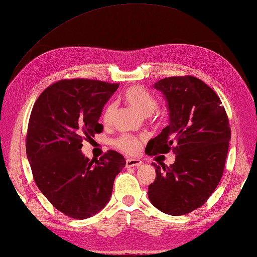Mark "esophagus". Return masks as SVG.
Masks as SVG:
<instances>
[{
    "mask_svg": "<svg viewBox=\"0 0 257 257\" xmlns=\"http://www.w3.org/2000/svg\"><path fill=\"white\" fill-rule=\"evenodd\" d=\"M141 164H142L141 159H135V158H127V159H126V167L140 166Z\"/></svg>",
    "mask_w": 257,
    "mask_h": 257,
    "instance_id": "obj_1",
    "label": "esophagus"
}]
</instances>
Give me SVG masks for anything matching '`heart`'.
<instances>
[{"label": "heart", "mask_w": 257, "mask_h": 257, "mask_svg": "<svg viewBox=\"0 0 257 257\" xmlns=\"http://www.w3.org/2000/svg\"><path fill=\"white\" fill-rule=\"evenodd\" d=\"M122 99L125 101V103L132 106L142 115H150L152 117L157 116V113L155 111L158 106L157 99L155 98V95L150 92L146 88L142 87V85H131L123 92ZM114 111H115V106L113 103H109L104 107L102 119L105 124L111 122ZM114 145L122 152L133 155V154H136L140 151L141 141L136 136L122 135L114 142Z\"/></svg>", "instance_id": "heart-1"}]
</instances>
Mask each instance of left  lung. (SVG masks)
I'll return each instance as SVG.
<instances>
[{"label": "left lung", "mask_w": 257, "mask_h": 257, "mask_svg": "<svg viewBox=\"0 0 257 257\" xmlns=\"http://www.w3.org/2000/svg\"><path fill=\"white\" fill-rule=\"evenodd\" d=\"M168 102L169 125L145 148L150 156L173 151L169 167L157 166L148 199L162 212L182 215L203 206L223 175L231 140L224 106L214 91L193 76L155 83Z\"/></svg>", "instance_id": "left-lung-1"}]
</instances>
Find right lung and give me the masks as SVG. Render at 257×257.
Listing matches in <instances>:
<instances>
[{"instance_id": "add662e5", "label": "right lung", "mask_w": 257, "mask_h": 257, "mask_svg": "<svg viewBox=\"0 0 257 257\" xmlns=\"http://www.w3.org/2000/svg\"><path fill=\"white\" fill-rule=\"evenodd\" d=\"M90 79H62L38 96L28 121L26 155L38 189L72 219L96 214L109 202L125 158L107 151L99 161L81 153L82 142L103 131L102 109L118 88Z\"/></svg>"}]
</instances>
